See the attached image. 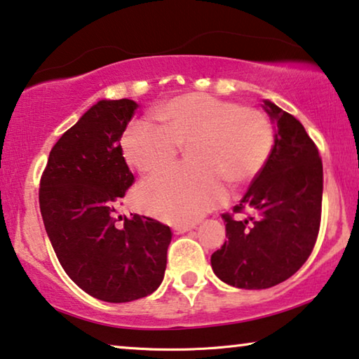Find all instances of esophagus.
Wrapping results in <instances>:
<instances>
[{"instance_id":"34e87169","label":"esophagus","mask_w":359,"mask_h":359,"mask_svg":"<svg viewBox=\"0 0 359 359\" xmlns=\"http://www.w3.org/2000/svg\"><path fill=\"white\" fill-rule=\"evenodd\" d=\"M196 226L195 224H179V226H174V233H185L191 231V229H195Z\"/></svg>"}]
</instances>
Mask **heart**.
<instances>
[{
	"label": "heart",
	"mask_w": 359,
	"mask_h": 359,
	"mask_svg": "<svg viewBox=\"0 0 359 359\" xmlns=\"http://www.w3.org/2000/svg\"><path fill=\"white\" fill-rule=\"evenodd\" d=\"M163 124L135 121L122 137L127 163L159 174L185 148L187 161L142 187L140 205L153 216L190 224L221 205L224 180H253L269 161L276 132L263 111L205 93H189L158 109Z\"/></svg>",
	"instance_id": "heart-1"
}]
</instances>
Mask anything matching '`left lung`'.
<instances>
[{
	"mask_svg": "<svg viewBox=\"0 0 359 359\" xmlns=\"http://www.w3.org/2000/svg\"><path fill=\"white\" fill-rule=\"evenodd\" d=\"M276 121L274 149L233 212H224L227 240L214 251V274L229 285L261 290L287 280L316 245L323 210V161L302 122L264 101ZM250 212L248 213V211Z\"/></svg>",
	"mask_w": 359,
	"mask_h": 359,
	"instance_id": "1",
	"label": "left lung"
}]
</instances>
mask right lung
<instances>
[{"label":"right lung","instance_id":"1","mask_svg":"<svg viewBox=\"0 0 359 359\" xmlns=\"http://www.w3.org/2000/svg\"><path fill=\"white\" fill-rule=\"evenodd\" d=\"M135 101L101 100L53 147L40 179V211L66 274L98 299L126 303L161 285L169 226L147 216L124 217L116 205L133 184L121 138Z\"/></svg>","mask_w":359,"mask_h":359}]
</instances>
